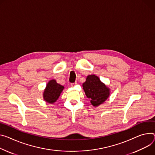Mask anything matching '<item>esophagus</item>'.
<instances>
[{
    "label": "esophagus",
    "mask_w": 155,
    "mask_h": 155,
    "mask_svg": "<svg viewBox=\"0 0 155 155\" xmlns=\"http://www.w3.org/2000/svg\"><path fill=\"white\" fill-rule=\"evenodd\" d=\"M76 84H77V83H72L71 84H70V85H71L72 87H75L76 85Z\"/></svg>",
    "instance_id": "34e87169"
}]
</instances>
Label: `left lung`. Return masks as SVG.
Here are the masks:
<instances>
[{
  "mask_svg": "<svg viewBox=\"0 0 155 155\" xmlns=\"http://www.w3.org/2000/svg\"><path fill=\"white\" fill-rule=\"evenodd\" d=\"M83 88L94 107L103 104L110 94V89L95 75L87 76L85 82L83 83Z\"/></svg>",
  "mask_w": 155,
  "mask_h": 155,
  "instance_id": "8db88e82",
  "label": "left lung"
}]
</instances>
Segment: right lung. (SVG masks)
<instances>
[{
    "mask_svg": "<svg viewBox=\"0 0 155 155\" xmlns=\"http://www.w3.org/2000/svg\"><path fill=\"white\" fill-rule=\"evenodd\" d=\"M64 88V87L58 83L55 80H50L44 90V100L48 103H54L58 100Z\"/></svg>",
    "mask_w": 155,
    "mask_h": 155,
    "instance_id": "right-lung-1",
    "label": "right lung"
}]
</instances>
